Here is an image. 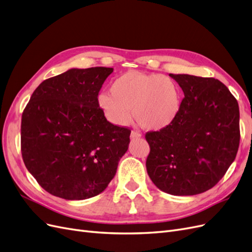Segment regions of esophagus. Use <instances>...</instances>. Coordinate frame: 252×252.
Returning <instances> with one entry per match:
<instances>
[{"mask_svg":"<svg viewBox=\"0 0 252 252\" xmlns=\"http://www.w3.org/2000/svg\"><path fill=\"white\" fill-rule=\"evenodd\" d=\"M140 138H142V134L140 132H138V131H131V133H130V139L131 140L140 139Z\"/></svg>","mask_w":252,"mask_h":252,"instance_id":"esophagus-1","label":"esophagus"}]
</instances>
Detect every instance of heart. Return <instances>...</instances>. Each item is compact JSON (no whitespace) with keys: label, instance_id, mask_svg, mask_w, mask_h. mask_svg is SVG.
Instances as JSON below:
<instances>
[{"label":"heart","instance_id":"obj_1","mask_svg":"<svg viewBox=\"0 0 252 252\" xmlns=\"http://www.w3.org/2000/svg\"><path fill=\"white\" fill-rule=\"evenodd\" d=\"M97 105L111 123L125 126L133 116L148 131L169 127L179 117L182 94L171 78L158 73L127 71L114 79L110 93L97 95Z\"/></svg>","mask_w":252,"mask_h":252}]
</instances>
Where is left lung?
Segmentation results:
<instances>
[{"mask_svg":"<svg viewBox=\"0 0 252 252\" xmlns=\"http://www.w3.org/2000/svg\"><path fill=\"white\" fill-rule=\"evenodd\" d=\"M169 77L185 97L173 124L146 133L147 173L166 193L199 194L215 186L234 161L240 144L239 104L219 80Z\"/></svg>","mask_w":252,"mask_h":252,"instance_id":"8db88e82","label":"left lung"}]
</instances>
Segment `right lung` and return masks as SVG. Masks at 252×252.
Wrapping results in <instances>:
<instances>
[{"instance_id":"add662e5","label":"right lung","mask_w":252,"mask_h":252,"mask_svg":"<svg viewBox=\"0 0 252 252\" xmlns=\"http://www.w3.org/2000/svg\"><path fill=\"white\" fill-rule=\"evenodd\" d=\"M113 68H71L45 80L22 114L21 150L42 188L65 200L100 194L128 150L130 130L106 120L97 105Z\"/></svg>"}]
</instances>
